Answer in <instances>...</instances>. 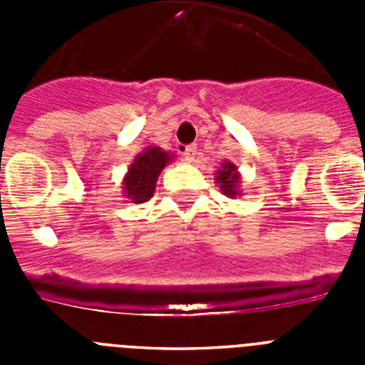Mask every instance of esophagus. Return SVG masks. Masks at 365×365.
I'll return each mask as SVG.
<instances>
[{"instance_id": "esophagus-1", "label": "esophagus", "mask_w": 365, "mask_h": 365, "mask_svg": "<svg viewBox=\"0 0 365 365\" xmlns=\"http://www.w3.org/2000/svg\"><path fill=\"white\" fill-rule=\"evenodd\" d=\"M195 153H197V148L193 146V144L192 146H186L185 150H182V155H185V159L188 160V163H192V160L195 159Z\"/></svg>"}]
</instances>
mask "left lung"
<instances>
[{"label":"left lung","instance_id":"left-lung-1","mask_svg":"<svg viewBox=\"0 0 365 365\" xmlns=\"http://www.w3.org/2000/svg\"><path fill=\"white\" fill-rule=\"evenodd\" d=\"M215 182L219 185L221 192L227 195V197L234 199L235 195H241L240 193V182L241 177L237 173V166L234 163H225L221 164V170H217V177H215Z\"/></svg>","mask_w":365,"mask_h":365}]
</instances>
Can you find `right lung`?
Here are the masks:
<instances>
[{
  "label": "right lung",
  "mask_w": 365,
  "mask_h": 365,
  "mask_svg": "<svg viewBox=\"0 0 365 365\" xmlns=\"http://www.w3.org/2000/svg\"><path fill=\"white\" fill-rule=\"evenodd\" d=\"M168 163H172V155L163 151V148L159 146H150L143 153H138L133 164L128 168L122 182L125 197L131 199V202L150 201L153 197L159 173Z\"/></svg>",
  "instance_id": "right-lung-1"
}]
</instances>
